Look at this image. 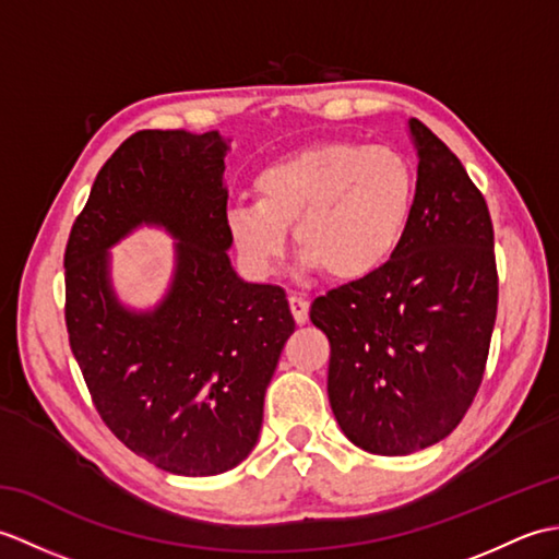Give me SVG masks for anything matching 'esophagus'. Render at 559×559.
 <instances>
[{
	"label": "esophagus",
	"instance_id": "1",
	"mask_svg": "<svg viewBox=\"0 0 559 559\" xmlns=\"http://www.w3.org/2000/svg\"><path fill=\"white\" fill-rule=\"evenodd\" d=\"M288 302H290V312H293V319L298 324H305L307 317H310V300L305 298V295H298V293H290L288 295Z\"/></svg>",
	"mask_w": 559,
	"mask_h": 559
}]
</instances>
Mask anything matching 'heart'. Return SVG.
I'll return each instance as SVG.
<instances>
[{
  "mask_svg": "<svg viewBox=\"0 0 559 559\" xmlns=\"http://www.w3.org/2000/svg\"><path fill=\"white\" fill-rule=\"evenodd\" d=\"M252 201L228 209V233L254 276H269L286 249V228L307 271L336 281L372 276L396 254L411 225L415 175L389 146L322 141L264 165Z\"/></svg>",
  "mask_w": 559,
  "mask_h": 559,
  "instance_id": "obj_1",
  "label": "heart"
}]
</instances>
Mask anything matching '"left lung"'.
<instances>
[{
    "instance_id": "1",
    "label": "left lung",
    "mask_w": 559,
    "mask_h": 559,
    "mask_svg": "<svg viewBox=\"0 0 559 559\" xmlns=\"http://www.w3.org/2000/svg\"><path fill=\"white\" fill-rule=\"evenodd\" d=\"M411 225L372 276L312 302L331 343L329 403L355 447L406 456L437 444L480 386L497 317L488 204L461 160L418 120Z\"/></svg>"
}]
</instances>
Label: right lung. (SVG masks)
<instances>
[{
    "instance_id": "right-lung-1",
    "label": "right lung",
    "mask_w": 559,
    "mask_h": 559,
    "mask_svg": "<svg viewBox=\"0 0 559 559\" xmlns=\"http://www.w3.org/2000/svg\"><path fill=\"white\" fill-rule=\"evenodd\" d=\"M218 132L144 129L103 165L71 228L67 331L105 425L175 476H218L254 449L264 394L295 331L278 286L237 276ZM168 231L174 276L146 311L119 300L109 249L143 227Z\"/></svg>"
}]
</instances>
